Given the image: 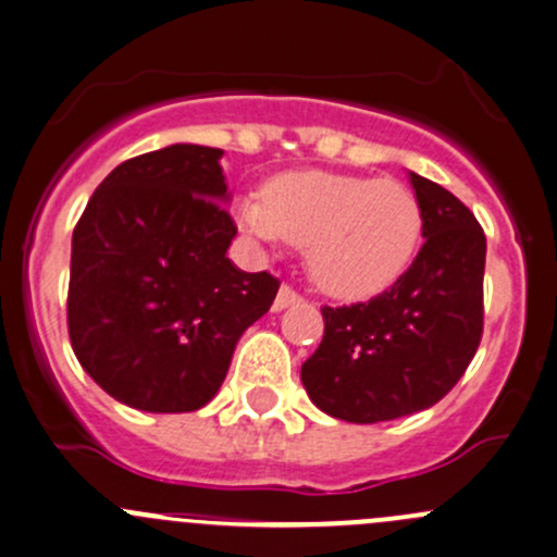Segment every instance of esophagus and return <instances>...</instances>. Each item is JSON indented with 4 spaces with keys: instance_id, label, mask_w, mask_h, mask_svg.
Masks as SVG:
<instances>
[{
    "instance_id": "1",
    "label": "esophagus",
    "mask_w": 557,
    "mask_h": 557,
    "mask_svg": "<svg viewBox=\"0 0 557 557\" xmlns=\"http://www.w3.org/2000/svg\"><path fill=\"white\" fill-rule=\"evenodd\" d=\"M298 301H301V296H298L296 290L290 288V285H283V288L277 290V298H274L272 309H274V312H283V309L294 307V304H298Z\"/></svg>"
}]
</instances>
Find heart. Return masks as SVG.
Returning a JSON list of instances; mask_svg holds the SVG:
<instances>
[{
  "instance_id": "heart-1",
  "label": "heart",
  "mask_w": 557,
  "mask_h": 557,
  "mask_svg": "<svg viewBox=\"0 0 557 557\" xmlns=\"http://www.w3.org/2000/svg\"><path fill=\"white\" fill-rule=\"evenodd\" d=\"M234 215L256 239L307 248L314 285L342 301L389 288L421 237L419 202L406 186L325 171L277 175L267 195L239 197Z\"/></svg>"
}]
</instances>
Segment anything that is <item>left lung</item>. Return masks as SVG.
<instances>
[{"mask_svg": "<svg viewBox=\"0 0 557 557\" xmlns=\"http://www.w3.org/2000/svg\"><path fill=\"white\" fill-rule=\"evenodd\" d=\"M421 210L419 256L382 296L323 307L325 333L301 366L309 400L352 424L435 406L465 376L483 333L485 234L467 205L408 173Z\"/></svg>", "mask_w": 557, "mask_h": 557, "instance_id": "obj_1", "label": "left lung"}]
</instances>
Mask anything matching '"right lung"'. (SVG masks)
Masks as SVG:
<instances>
[{"instance_id":"1","label":"right lung","mask_w":557,"mask_h":557,"mask_svg":"<svg viewBox=\"0 0 557 557\" xmlns=\"http://www.w3.org/2000/svg\"><path fill=\"white\" fill-rule=\"evenodd\" d=\"M224 151L173 144L111 171L72 237L69 336L87 376L149 413L200 411L280 283L230 250Z\"/></svg>"}]
</instances>
